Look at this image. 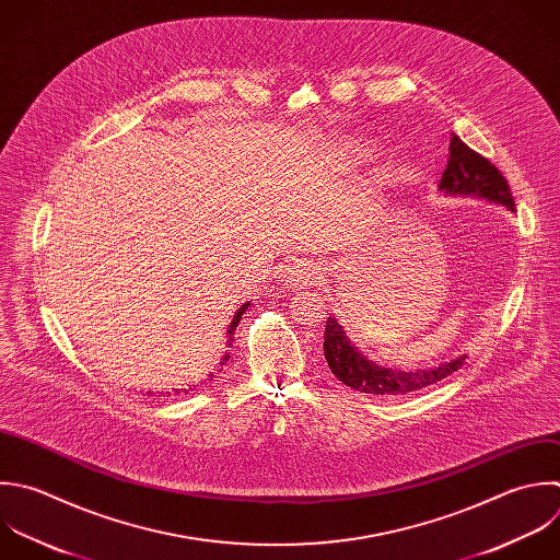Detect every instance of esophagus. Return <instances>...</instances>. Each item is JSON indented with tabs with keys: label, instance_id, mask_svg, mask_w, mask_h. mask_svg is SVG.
Segmentation results:
<instances>
[{
	"label": "esophagus",
	"instance_id": "esophagus-1",
	"mask_svg": "<svg viewBox=\"0 0 560 560\" xmlns=\"http://www.w3.org/2000/svg\"><path fill=\"white\" fill-rule=\"evenodd\" d=\"M319 278H322L319 269H317L315 265H311V262H295V265H291V267L287 269V273H284V282L291 284V287H295V289L313 287V284L319 282Z\"/></svg>",
	"mask_w": 560,
	"mask_h": 560
}]
</instances>
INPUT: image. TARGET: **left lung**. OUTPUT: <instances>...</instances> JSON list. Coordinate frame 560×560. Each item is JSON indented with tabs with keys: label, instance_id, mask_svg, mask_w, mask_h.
Segmentation results:
<instances>
[{
	"label": "left lung",
	"instance_id": "1",
	"mask_svg": "<svg viewBox=\"0 0 560 560\" xmlns=\"http://www.w3.org/2000/svg\"><path fill=\"white\" fill-rule=\"evenodd\" d=\"M448 162L440 179V190L446 195H470L479 199H488L492 203L505 206L514 212V199L510 192L508 182L503 175L492 166L486 158L468 149L455 133L451 136L448 144ZM324 354L328 361L330 372L348 387L365 394L378 396H402L438 381L446 378L448 374L457 372L466 357H457L453 361L440 363L429 370L402 372L392 368H381L365 359L346 337L343 328L337 324L335 317L326 319L324 330Z\"/></svg>",
	"mask_w": 560,
	"mask_h": 560
}]
</instances>
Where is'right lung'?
I'll return each mask as SVG.
<instances>
[{
    "label": "right lung",
    "mask_w": 560,
    "mask_h": 560,
    "mask_svg": "<svg viewBox=\"0 0 560 560\" xmlns=\"http://www.w3.org/2000/svg\"><path fill=\"white\" fill-rule=\"evenodd\" d=\"M247 306H249V304H243V306L236 311V315H234V319H232V324H230V330H228V335H230L228 346H232V341H234V330H236V326H238V322H241V315L247 311ZM228 359H230V352H225V354H223V359H221V363H219V365H221V370H223V365L228 363ZM221 370H217V372H221ZM208 376H210V381H212V376H214V374H208ZM182 392H186V389H182ZM175 394H179V389H175Z\"/></svg>",
    "instance_id": "1"
}]
</instances>
